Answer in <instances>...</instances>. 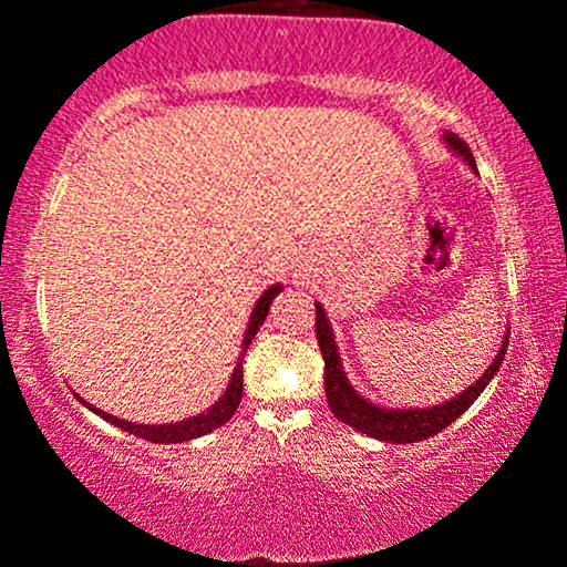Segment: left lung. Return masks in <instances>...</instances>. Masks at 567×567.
I'll use <instances>...</instances> for the list:
<instances>
[{"mask_svg":"<svg viewBox=\"0 0 567 567\" xmlns=\"http://www.w3.org/2000/svg\"><path fill=\"white\" fill-rule=\"evenodd\" d=\"M447 146L453 148L455 154H461L470 165L477 171L472 157V148L466 146L464 141L458 138L455 133H445ZM317 343H320L322 360H324V394H328V405L336 413L338 421L343 424L354 426L357 432L368 434V437L383 440V442H421L434 437V434L442 432L445 426H451L466 408L477 400L480 392L485 389V383L496 375V370L501 368V360H504L506 347H509V336L504 338L501 343V351L493 360V365L485 370V375L480 381H474L466 392H461L458 396H453L451 402L437 408H410V410H386V408H375L373 402H368L365 396H360L351 389V383L347 381L341 370V360H338V351L333 343V333H330V324L324 320L322 306L317 303Z\"/></svg>","mask_w":567,"mask_h":567,"instance_id":"left-lung-1","label":"left lung"}]
</instances>
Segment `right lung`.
<instances>
[{
    "instance_id": "right-lung-1",
    "label": "right lung",
    "mask_w": 567,
    "mask_h": 567,
    "mask_svg": "<svg viewBox=\"0 0 567 567\" xmlns=\"http://www.w3.org/2000/svg\"><path fill=\"white\" fill-rule=\"evenodd\" d=\"M279 290H282V288H279V285H275V288H269L261 298H258L256 309H252L250 324H247L245 343H243V357H245V349L250 347L252 338H256L258 328H261V324H264L266 315H269V306H271V301H275V296H277ZM239 400H243V360H239L237 368H234L229 389H226L224 396H220L216 405L207 410V413L194 415V419H188V421H178V424H165V426H143V424H133V421L114 419V415L101 413V410H95V408L93 410H95L97 415H101V419L112 421V424H116L120 429H125V432L135 434V437H141V440H148V442H186V440L202 437V434L213 432V429L224 426L226 421H229L231 415H234V410H237Z\"/></svg>"
}]
</instances>
